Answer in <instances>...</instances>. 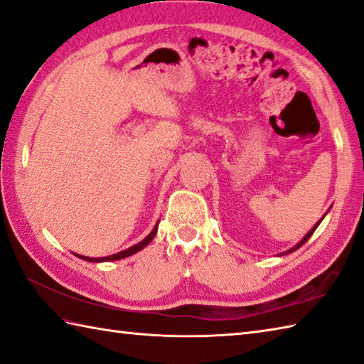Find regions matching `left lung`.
Listing matches in <instances>:
<instances>
[{
	"instance_id": "8db88e82",
	"label": "left lung",
	"mask_w": 364,
	"mask_h": 364,
	"mask_svg": "<svg viewBox=\"0 0 364 364\" xmlns=\"http://www.w3.org/2000/svg\"><path fill=\"white\" fill-rule=\"evenodd\" d=\"M330 209H331V208H330ZM330 209H328V210H330ZM326 214H328V212H326ZM326 214H325V215H326ZM325 215H323V217H321V218H320V220H318L317 223H315V225L312 226V230H311L309 232H307V235H306V236H304L303 239H301V241H299V242H298L296 245H293V247H291V249H289V250H287V252H282V253H279V255H287V253H291V252H294V250H296V249H299V247H301V245H303V244H304V242L307 241V239H309V237H311V236L314 235V231H315V230H317V226H318V225L321 223V220H323V218H325Z\"/></svg>"
}]
</instances>
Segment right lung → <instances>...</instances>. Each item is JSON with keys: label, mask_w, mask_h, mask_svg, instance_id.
Here are the masks:
<instances>
[{"label": "right lung", "mask_w": 364, "mask_h": 364, "mask_svg": "<svg viewBox=\"0 0 364 364\" xmlns=\"http://www.w3.org/2000/svg\"><path fill=\"white\" fill-rule=\"evenodd\" d=\"M159 223H160V220L156 222V225L154 226V230L150 231L149 235H147L146 237H144L141 242L134 244V245H132V247H128V249L122 250V252H119V253H114V255L102 257V258H92V257H84V255H79V253H74V255L77 257V258L85 259V262H90V263H101V262H117V259L127 258V257H129V255H134V253H138L139 250H142V249H144V247H146V245H149L150 242H152V239H154V237H155V235H156V230H159Z\"/></svg>", "instance_id": "1"}]
</instances>
